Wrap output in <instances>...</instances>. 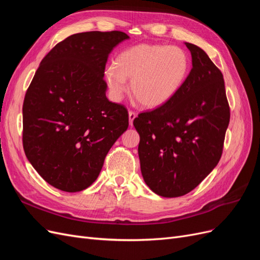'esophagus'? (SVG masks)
Instances as JSON below:
<instances>
[{"label":"esophagus","instance_id":"esophagus-1","mask_svg":"<svg viewBox=\"0 0 260 260\" xmlns=\"http://www.w3.org/2000/svg\"><path fill=\"white\" fill-rule=\"evenodd\" d=\"M136 117H137V114L135 112H133V111L129 112V123H130V125L133 124V120L136 119Z\"/></svg>","mask_w":260,"mask_h":260}]
</instances>
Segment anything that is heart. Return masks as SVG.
<instances>
[{
    "mask_svg": "<svg viewBox=\"0 0 260 260\" xmlns=\"http://www.w3.org/2000/svg\"><path fill=\"white\" fill-rule=\"evenodd\" d=\"M190 73V58L179 46L139 44L118 54L105 69V79L115 100L127 91L148 108L167 104L182 89Z\"/></svg>",
    "mask_w": 260,
    "mask_h": 260,
    "instance_id": "obj_1",
    "label": "heart"
}]
</instances>
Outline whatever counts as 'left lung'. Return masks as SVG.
Wrapping results in <instances>:
<instances>
[{"label":"left lung","mask_w":260,"mask_h":260,"mask_svg":"<svg viewBox=\"0 0 260 260\" xmlns=\"http://www.w3.org/2000/svg\"><path fill=\"white\" fill-rule=\"evenodd\" d=\"M185 45L193 67L182 89L167 104L133 120L141 172L162 198L185 195L210 174L222 155L230 121L221 72L199 46Z\"/></svg>","instance_id":"obj_1"}]
</instances>
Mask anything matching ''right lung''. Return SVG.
<instances>
[{
	"label": "right lung",
	"mask_w": 260,
	"mask_h": 260,
	"mask_svg": "<svg viewBox=\"0 0 260 260\" xmlns=\"http://www.w3.org/2000/svg\"><path fill=\"white\" fill-rule=\"evenodd\" d=\"M127 39L121 31L66 38L45 55L26 92L23 149L38 174L58 190L89 187L128 129L127 108L108 101L104 80L109 53Z\"/></svg>",
	"instance_id": "1"
}]
</instances>
